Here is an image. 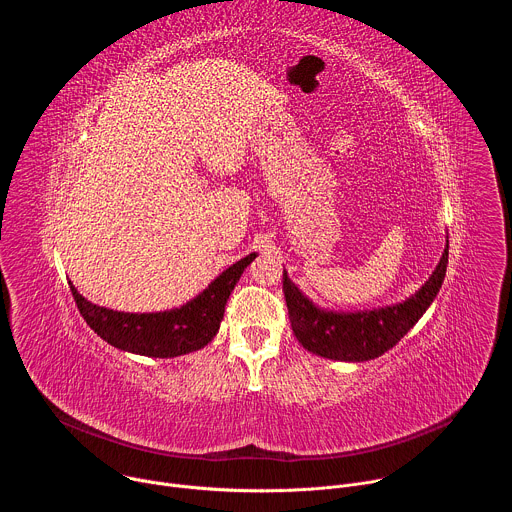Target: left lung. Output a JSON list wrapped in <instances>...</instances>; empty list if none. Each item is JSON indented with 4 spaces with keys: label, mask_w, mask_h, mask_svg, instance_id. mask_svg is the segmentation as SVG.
Masks as SVG:
<instances>
[{
    "label": "left lung",
    "mask_w": 512,
    "mask_h": 512,
    "mask_svg": "<svg viewBox=\"0 0 512 512\" xmlns=\"http://www.w3.org/2000/svg\"><path fill=\"white\" fill-rule=\"evenodd\" d=\"M448 249L450 245H446L440 265L435 267L415 296L403 304L373 312H322L289 281L283 271V294L296 338L306 350L334 360L360 362L385 354L415 326L437 296L446 277Z\"/></svg>",
    "instance_id": "8db88e82"
}]
</instances>
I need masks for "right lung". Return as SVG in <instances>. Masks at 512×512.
Here are the masks:
<instances>
[{
    "label": "right lung",
    "instance_id": "obj_1",
    "mask_svg": "<svg viewBox=\"0 0 512 512\" xmlns=\"http://www.w3.org/2000/svg\"><path fill=\"white\" fill-rule=\"evenodd\" d=\"M255 257V253L243 257L218 275L198 298L172 312H113L87 302L72 283L70 291L85 322L111 346L143 356L172 358L204 348L216 336L231 291Z\"/></svg>",
    "mask_w": 512,
    "mask_h": 512
}]
</instances>
